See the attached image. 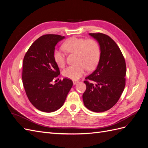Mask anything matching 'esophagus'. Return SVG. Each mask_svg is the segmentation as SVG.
<instances>
[{
  "label": "esophagus",
  "instance_id": "esophagus-1",
  "mask_svg": "<svg viewBox=\"0 0 148 148\" xmlns=\"http://www.w3.org/2000/svg\"><path fill=\"white\" fill-rule=\"evenodd\" d=\"M78 82L77 81V80H73V84H77Z\"/></svg>",
  "mask_w": 148,
  "mask_h": 148
}]
</instances>
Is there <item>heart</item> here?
Masks as SVG:
<instances>
[{
    "mask_svg": "<svg viewBox=\"0 0 148 148\" xmlns=\"http://www.w3.org/2000/svg\"><path fill=\"white\" fill-rule=\"evenodd\" d=\"M63 47L67 52L76 53L77 64L66 67L63 71V75L66 78L77 79L84 74L85 69L91 70L99 62L100 47L95 40L73 36L66 40L63 44ZM53 57L58 66L63 67L65 65V57L61 51L55 49Z\"/></svg>",
    "mask_w": 148,
    "mask_h": 148,
    "instance_id": "b5f03b06",
    "label": "heart"
}]
</instances>
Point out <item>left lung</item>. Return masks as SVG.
<instances>
[{"label": "left lung", "mask_w": 148, "mask_h": 148, "mask_svg": "<svg viewBox=\"0 0 148 148\" xmlns=\"http://www.w3.org/2000/svg\"><path fill=\"white\" fill-rule=\"evenodd\" d=\"M89 34L99 42L101 55L96 69L85 78L86 89L83 100L89 110L102 112L115 105L122 95L126 63L117 44L109 36L101 33Z\"/></svg>", "instance_id": "left-lung-1"}]
</instances>
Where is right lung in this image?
Returning a JSON list of instances; mask_svg holds the SVG:
<instances>
[{
	"label": "right lung",
	"mask_w": 148,
	"mask_h": 148,
	"mask_svg": "<svg viewBox=\"0 0 148 148\" xmlns=\"http://www.w3.org/2000/svg\"><path fill=\"white\" fill-rule=\"evenodd\" d=\"M64 38L57 34L42 36L31 44L23 59L22 79L26 94L31 104L44 112L60 109L73 86L69 78L52 84L60 74L53 52Z\"/></svg>",
	"instance_id": "1"
}]
</instances>
